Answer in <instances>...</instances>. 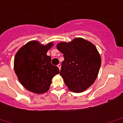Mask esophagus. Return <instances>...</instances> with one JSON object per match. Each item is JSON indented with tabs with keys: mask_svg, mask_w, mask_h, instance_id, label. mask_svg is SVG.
Wrapping results in <instances>:
<instances>
[{
	"mask_svg": "<svg viewBox=\"0 0 123 123\" xmlns=\"http://www.w3.org/2000/svg\"><path fill=\"white\" fill-rule=\"evenodd\" d=\"M57 66H58V68H59V70H60V69H61V64H58V65H57Z\"/></svg>",
	"mask_w": 123,
	"mask_h": 123,
	"instance_id": "esophagus-1",
	"label": "esophagus"
}]
</instances>
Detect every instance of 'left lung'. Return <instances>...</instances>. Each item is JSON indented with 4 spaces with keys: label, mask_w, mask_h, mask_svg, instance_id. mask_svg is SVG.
<instances>
[{
    "label": "left lung",
    "mask_w": 123,
    "mask_h": 123,
    "mask_svg": "<svg viewBox=\"0 0 123 123\" xmlns=\"http://www.w3.org/2000/svg\"><path fill=\"white\" fill-rule=\"evenodd\" d=\"M58 50L64 54L60 75L70 91L80 93L93 84L101 65V58L96 46L83 38L68 43L60 42Z\"/></svg>",
    "instance_id": "left-lung-1"
}]
</instances>
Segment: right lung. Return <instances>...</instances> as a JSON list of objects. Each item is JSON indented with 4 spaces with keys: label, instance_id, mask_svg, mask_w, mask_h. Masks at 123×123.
I'll return each mask as SVG.
<instances>
[{
    "label": "right lung",
    "instance_id": "right-lung-1",
    "mask_svg": "<svg viewBox=\"0 0 123 123\" xmlns=\"http://www.w3.org/2000/svg\"><path fill=\"white\" fill-rule=\"evenodd\" d=\"M53 46L52 42L44 45L38 41L32 40L22 46L15 55V73L21 85L31 92H46L52 79L59 73L58 67L51 64V57L47 55Z\"/></svg>",
    "mask_w": 123,
    "mask_h": 123
}]
</instances>
